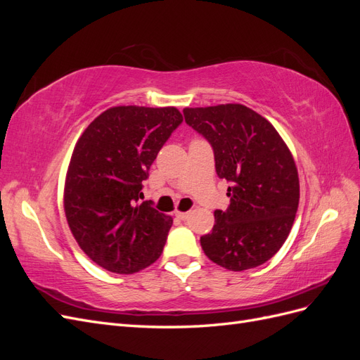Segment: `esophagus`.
Instances as JSON below:
<instances>
[{
    "label": "esophagus",
    "mask_w": 360,
    "mask_h": 360,
    "mask_svg": "<svg viewBox=\"0 0 360 360\" xmlns=\"http://www.w3.org/2000/svg\"><path fill=\"white\" fill-rule=\"evenodd\" d=\"M176 216L179 217V219H181V221H186L188 217L191 216V212H177Z\"/></svg>",
    "instance_id": "obj_1"
}]
</instances>
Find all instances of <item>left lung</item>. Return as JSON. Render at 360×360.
I'll return each instance as SVG.
<instances>
[{"mask_svg": "<svg viewBox=\"0 0 360 360\" xmlns=\"http://www.w3.org/2000/svg\"><path fill=\"white\" fill-rule=\"evenodd\" d=\"M186 123L209 141L230 205L214 212L204 254L228 270L264 264L284 245L299 205L291 151L264 117L240 103L184 108Z\"/></svg>", "mask_w": 360, "mask_h": 360, "instance_id": "obj_1", "label": "left lung"}]
</instances>
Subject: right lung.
<instances>
[{
    "instance_id": "add662e5",
    "label": "right lung",
    "mask_w": 360,
    "mask_h": 360,
    "mask_svg": "<svg viewBox=\"0 0 360 360\" xmlns=\"http://www.w3.org/2000/svg\"><path fill=\"white\" fill-rule=\"evenodd\" d=\"M181 122L174 106H114L94 118L76 143L64 212L75 240L97 266L129 275L160 257L172 219L141 202V191L159 150Z\"/></svg>"
}]
</instances>
